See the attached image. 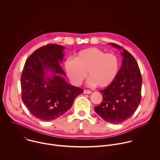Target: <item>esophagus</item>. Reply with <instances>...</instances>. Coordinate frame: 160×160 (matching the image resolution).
I'll use <instances>...</instances> for the list:
<instances>
[{
	"label": "esophagus",
	"mask_w": 160,
	"mask_h": 160,
	"mask_svg": "<svg viewBox=\"0 0 160 160\" xmlns=\"http://www.w3.org/2000/svg\"><path fill=\"white\" fill-rule=\"evenodd\" d=\"M83 93H84V94H91V93H92V92H91V91H90V90H84V91H83Z\"/></svg>",
	"instance_id": "1"
}]
</instances>
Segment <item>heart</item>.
Segmentation results:
<instances>
[{
	"label": "heart",
	"mask_w": 160,
	"mask_h": 160,
	"mask_svg": "<svg viewBox=\"0 0 160 160\" xmlns=\"http://www.w3.org/2000/svg\"><path fill=\"white\" fill-rule=\"evenodd\" d=\"M65 72L75 85H80L87 76L88 85L106 87L111 84L120 70V60L112 53L106 54L95 48L82 50L64 62Z\"/></svg>",
	"instance_id": "1"
}]
</instances>
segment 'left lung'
I'll list each match as a JSON object with an SVG mask.
<instances>
[{
  "label": "left lung",
  "mask_w": 160,
  "mask_h": 160,
  "mask_svg": "<svg viewBox=\"0 0 160 160\" xmlns=\"http://www.w3.org/2000/svg\"><path fill=\"white\" fill-rule=\"evenodd\" d=\"M109 44L123 50L122 64L115 80L106 88L100 90L102 101L94 109L106 122L118 124L130 118L138 109L141 101L142 79L133 56L120 45Z\"/></svg>",
  "instance_id": "8db88e82"
}]
</instances>
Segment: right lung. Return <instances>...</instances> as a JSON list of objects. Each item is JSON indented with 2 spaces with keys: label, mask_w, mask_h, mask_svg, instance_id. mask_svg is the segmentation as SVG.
Here are the masks:
<instances>
[{
  "label": "right lung",
  "mask_w": 160,
  "mask_h": 160,
  "mask_svg": "<svg viewBox=\"0 0 160 160\" xmlns=\"http://www.w3.org/2000/svg\"><path fill=\"white\" fill-rule=\"evenodd\" d=\"M64 49L62 45L49 43L37 49L27 59L21 74L22 101L32 115L43 121L62 115L83 92L68 84L62 77L66 74L59 62Z\"/></svg>",
  "instance_id": "right-lung-1"
}]
</instances>
